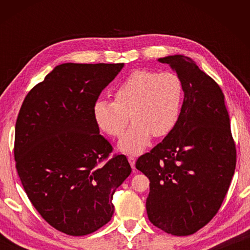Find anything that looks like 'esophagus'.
<instances>
[{
	"mask_svg": "<svg viewBox=\"0 0 250 250\" xmlns=\"http://www.w3.org/2000/svg\"><path fill=\"white\" fill-rule=\"evenodd\" d=\"M128 161H129V163H130V166L132 167V168H134V164H135V158L133 155H129L128 156Z\"/></svg>",
	"mask_w": 250,
	"mask_h": 250,
	"instance_id": "1",
	"label": "esophagus"
}]
</instances>
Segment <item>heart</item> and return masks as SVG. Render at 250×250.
<instances>
[{
  "label": "heart",
  "mask_w": 250,
  "mask_h": 250,
  "mask_svg": "<svg viewBox=\"0 0 250 250\" xmlns=\"http://www.w3.org/2000/svg\"><path fill=\"white\" fill-rule=\"evenodd\" d=\"M182 99L183 83L176 74L138 69L117 87L113 101H96L92 117L101 132L118 138L131 116L133 122L122 135L119 147L129 153H139L149 143L151 135L164 137L174 128Z\"/></svg>",
  "instance_id": "1"
}]
</instances>
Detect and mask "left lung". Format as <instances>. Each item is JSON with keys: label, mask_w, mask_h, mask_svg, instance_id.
<instances>
[{"label": "left lung", "mask_w": 250, "mask_h": 250, "mask_svg": "<svg viewBox=\"0 0 250 250\" xmlns=\"http://www.w3.org/2000/svg\"><path fill=\"white\" fill-rule=\"evenodd\" d=\"M183 83L184 100L174 128L137 160L150 180L146 213L167 234L192 235L217 214L236 167V146L225 97L191 58H160Z\"/></svg>", "instance_id": "8db88e82"}]
</instances>
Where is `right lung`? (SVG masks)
<instances>
[{"label": "right lung", "mask_w": 250, "mask_h": 250, "mask_svg": "<svg viewBox=\"0 0 250 250\" xmlns=\"http://www.w3.org/2000/svg\"><path fill=\"white\" fill-rule=\"evenodd\" d=\"M58 65L28 92L15 125V167L28 200L55 229L83 236L112 217L131 167L99 133L92 107L124 67Z\"/></svg>", "instance_id": "1"}]
</instances>
